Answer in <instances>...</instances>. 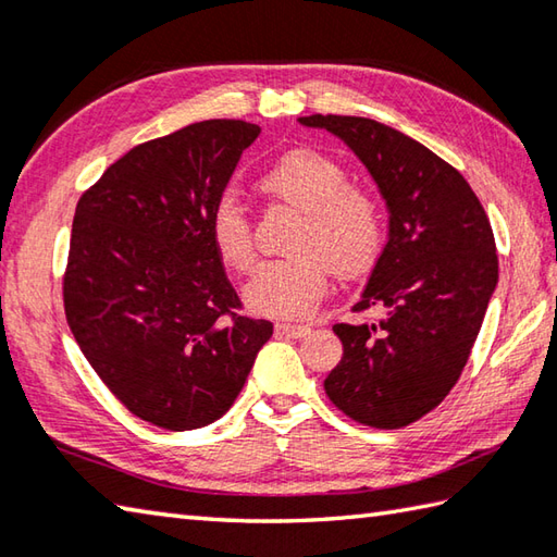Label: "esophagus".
Masks as SVG:
<instances>
[{"mask_svg":"<svg viewBox=\"0 0 557 557\" xmlns=\"http://www.w3.org/2000/svg\"><path fill=\"white\" fill-rule=\"evenodd\" d=\"M276 330L278 332H283V334H288V337H306V334L310 332V327L308 324H298V322H281V324H276Z\"/></svg>","mask_w":557,"mask_h":557,"instance_id":"esophagus-1","label":"esophagus"}]
</instances>
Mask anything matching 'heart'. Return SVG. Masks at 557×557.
<instances>
[{
  "mask_svg": "<svg viewBox=\"0 0 557 557\" xmlns=\"http://www.w3.org/2000/svg\"><path fill=\"white\" fill-rule=\"evenodd\" d=\"M259 191L300 213L293 235L296 257L261 264L247 281V306L269 318H306L330 290L332 274L354 278L381 255L385 211L369 186L354 184L346 166L318 150H290L259 176ZM220 259L243 274L255 264L251 223L233 196L211 218Z\"/></svg>",
  "mask_w": 557,
  "mask_h": 557,
  "instance_id": "heart-1",
  "label": "heart"
}]
</instances>
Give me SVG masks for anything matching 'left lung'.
Listing matches in <instances>:
<instances>
[{
	"instance_id": "left-lung-1",
	"label": "left lung",
	"mask_w": 557,
	"mask_h": 557,
	"mask_svg": "<svg viewBox=\"0 0 557 557\" xmlns=\"http://www.w3.org/2000/svg\"><path fill=\"white\" fill-rule=\"evenodd\" d=\"M369 170L387 206V243L354 310L377 322L334 324L344 356L324 377L334 407L359 424L400 429L444 400L497 288V247L463 174L405 133L361 115H306Z\"/></svg>"
}]
</instances>
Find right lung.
<instances>
[{"label": "right lung", "instance_id": "add662e5", "mask_svg": "<svg viewBox=\"0 0 557 557\" xmlns=\"http://www.w3.org/2000/svg\"><path fill=\"white\" fill-rule=\"evenodd\" d=\"M259 125L201 121L113 162L72 223L62 296L91 369L135 417L170 432L233 407L269 320L239 314L211 218Z\"/></svg>", "mask_w": 557, "mask_h": 557}]
</instances>
